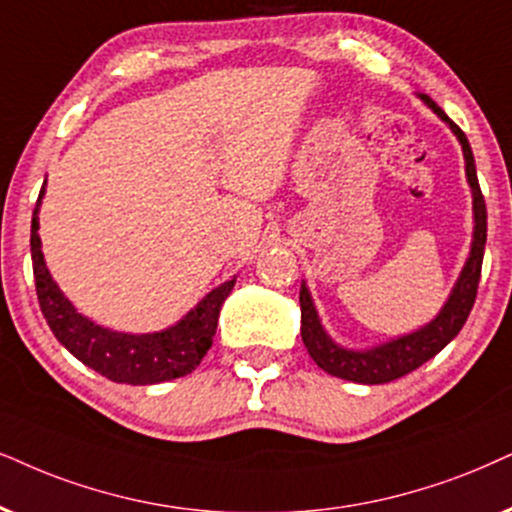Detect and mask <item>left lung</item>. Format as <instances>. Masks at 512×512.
<instances>
[{
    "label": "left lung",
    "mask_w": 512,
    "mask_h": 512,
    "mask_svg": "<svg viewBox=\"0 0 512 512\" xmlns=\"http://www.w3.org/2000/svg\"><path fill=\"white\" fill-rule=\"evenodd\" d=\"M425 106L432 108V113L439 120L449 125L458 144L463 148L465 160V177H468L470 193H472V243L468 260H465L461 274H458L454 288H451L449 297L439 309V314L418 331L399 335L387 342H380L375 347L366 349H352L342 347L335 342L331 335L326 333L323 323L316 312V304L309 293L307 283L302 281L300 288V312H302V342L307 347L309 357L316 361V366L323 368L326 373L335 375V378L352 380V383L361 385H383L390 380H397L401 375L416 371L425 361L435 357L442 349L456 338L463 323L468 321V314L475 304L477 297V283H480L482 274V257H484V243H487V205H484V196L480 191V181H477L475 158H472V148L468 144V137L461 132L456 122L449 120L442 108L437 106L430 96L418 94Z\"/></svg>",
    "instance_id": "1"
}]
</instances>
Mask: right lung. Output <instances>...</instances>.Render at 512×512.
Here are the masks:
<instances>
[{
    "instance_id": "obj_1",
    "label": "right lung",
    "mask_w": 512,
    "mask_h": 512,
    "mask_svg": "<svg viewBox=\"0 0 512 512\" xmlns=\"http://www.w3.org/2000/svg\"><path fill=\"white\" fill-rule=\"evenodd\" d=\"M44 186L35 210H32L30 252L37 300H40L42 314L56 340L84 366L106 375L113 383L155 385L191 373L212 347L219 312L234 288L236 276L210 290L191 312H186L174 326H167L163 331L120 333L103 328L77 312L75 304L63 295L44 262L42 238L37 234Z\"/></svg>"
}]
</instances>
